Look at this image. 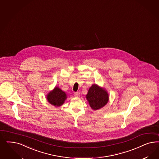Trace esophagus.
Wrapping results in <instances>:
<instances>
[{"instance_id": "34e87169", "label": "esophagus", "mask_w": 159, "mask_h": 159, "mask_svg": "<svg viewBox=\"0 0 159 159\" xmlns=\"http://www.w3.org/2000/svg\"><path fill=\"white\" fill-rule=\"evenodd\" d=\"M80 92H74V96L75 97H79L80 96Z\"/></svg>"}]
</instances>
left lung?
<instances>
[{
	"instance_id": "obj_1",
	"label": "left lung",
	"mask_w": 159,
	"mask_h": 159,
	"mask_svg": "<svg viewBox=\"0 0 159 159\" xmlns=\"http://www.w3.org/2000/svg\"><path fill=\"white\" fill-rule=\"evenodd\" d=\"M86 97L90 107L93 110L102 108L109 100L107 92L95 84L92 85L89 89Z\"/></svg>"
}]
</instances>
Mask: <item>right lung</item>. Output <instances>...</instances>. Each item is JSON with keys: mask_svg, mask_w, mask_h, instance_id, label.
<instances>
[{"mask_svg": "<svg viewBox=\"0 0 159 159\" xmlns=\"http://www.w3.org/2000/svg\"><path fill=\"white\" fill-rule=\"evenodd\" d=\"M47 98L48 102L51 105L55 107H60L64 102L67 95L60 88L56 87L52 91L47 95Z\"/></svg>", "mask_w": 159, "mask_h": 159, "instance_id": "obj_1", "label": "right lung"}]
</instances>
